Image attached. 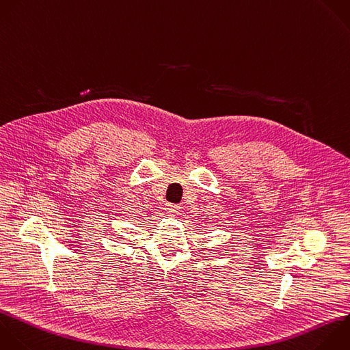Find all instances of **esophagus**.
I'll return each instance as SVG.
<instances>
[{"mask_svg":"<svg viewBox=\"0 0 350 350\" xmlns=\"http://www.w3.org/2000/svg\"><path fill=\"white\" fill-rule=\"evenodd\" d=\"M165 209H167V212H168L170 215H176L180 208H179L176 204H168Z\"/></svg>","mask_w":350,"mask_h":350,"instance_id":"obj_1","label":"esophagus"}]
</instances>
